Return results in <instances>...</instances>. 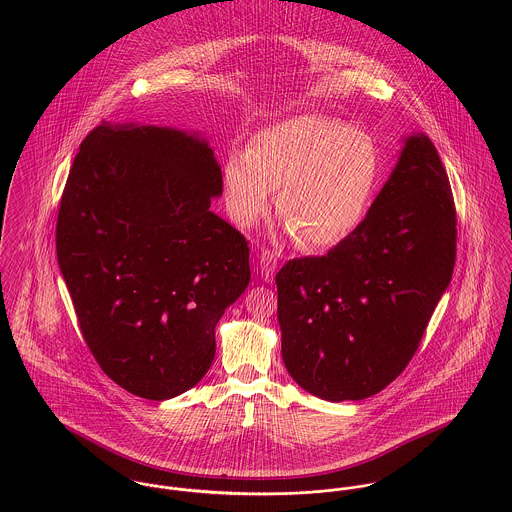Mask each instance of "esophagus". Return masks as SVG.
<instances>
[{
    "mask_svg": "<svg viewBox=\"0 0 512 512\" xmlns=\"http://www.w3.org/2000/svg\"><path fill=\"white\" fill-rule=\"evenodd\" d=\"M260 270H262V278L266 280V282H272L274 280V274H276V270H278V256H276V252H272V250H264L262 254H260Z\"/></svg>",
    "mask_w": 512,
    "mask_h": 512,
    "instance_id": "obj_1",
    "label": "esophagus"
}]
</instances>
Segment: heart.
<instances>
[{
    "label": "heart",
    "instance_id": "heart-1",
    "mask_svg": "<svg viewBox=\"0 0 512 512\" xmlns=\"http://www.w3.org/2000/svg\"><path fill=\"white\" fill-rule=\"evenodd\" d=\"M380 167V151L365 132L323 114L295 116L256 134L248 153L228 155L226 207L240 226H252L280 189L278 213L295 242L325 250L365 219Z\"/></svg>",
    "mask_w": 512,
    "mask_h": 512
}]
</instances>
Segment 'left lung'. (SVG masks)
<instances>
[{"instance_id":"8db88e82","label":"left lung","mask_w":512,"mask_h":512,"mask_svg":"<svg viewBox=\"0 0 512 512\" xmlns=\"http://www.w3.org/2000/svg\"><path fill=\"white\" fill-rule=\"evenodd\" d=\"M455 226L438 149L410 136L355 232L276 276L282 357L303 390L363 400L402 374L451 280Z\"/></svg>"}]
</instances>
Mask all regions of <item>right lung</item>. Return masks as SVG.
Returning <instances> with one entry per match:
<instances>
[{
	"label": "right lung",
	"mask_w": 512,
	"mask_h": 512,
	"mask_svg": "<svg viewBox=\"0 0 512 512\" xmlns=\"http://www.w3.org/2000/svg\"><path fill=\"white\" fill-rule=\"evenodd\" d=\"M220 193L213 149L171 128L102 122L74 157L59 266L92 357L134 396L193 388L250 282L248 240L209 209Z\"/></svg>",
	"instance_id": "1"
}]
</instances>
